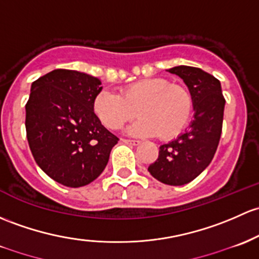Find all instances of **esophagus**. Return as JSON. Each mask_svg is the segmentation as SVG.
I'll use <instances>...</instances> for the list:
<instances>
[{"label": "esophagus", "mask_w": 259, "mask_h": 259, "mask_svg": "<svg viewBox=\"0 0 259 259\" xmlns=\"http://www.w3.org/2000/svg\"><path fill=\"white\" fill-rule=\"evenodd\" d=\"M121 141L124 144H127V145H139L140 144L139 140H130V139H121Z\"/></svg>", "instance_id": "obj_1"}]
</instances>
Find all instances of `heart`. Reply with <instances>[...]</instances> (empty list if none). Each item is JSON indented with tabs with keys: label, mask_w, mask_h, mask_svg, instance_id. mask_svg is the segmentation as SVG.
<instances>
[{
	"label": "heart",
	"mask_w": 259,
	"mask_h": 259,
	"mask_svg": "<svg viewBox=\"0 0 259 259\" xmlns=\"http://www.w3.org/2000/svg\"><path fill=\"white\" fill-rule=\"evenodd\" d=\"M95 115L104 126L119 130L138 115L129 129L138 137L170 140L179 137L189 124L194 108L190 92L165 78H149L129 84L121 94L102 91L93 103Z\"/></svg>",
	"instance_id": "1"
}]
</instances>
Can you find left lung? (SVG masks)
<instances>
[{
	"label": "left lung",
	"instance_id": "obj_1",
	"mask_svg": "<svg viewBox=\"0 0 259 259\" xmlns=\"http://www.w3.org/2000/svg\"><path fill=\"white\" fill-rule=\"evenodd\" d=\"M167 72L179 75L189 88L194 120L184 134L160 146L159 157L148 170L162 184L181 186L197 178L213 159L221 138L226 100L220 80L200 68L179 65Z\"/></svg>",
	"mask_w": 259,
	"mask_h": 259
}]
</instances>
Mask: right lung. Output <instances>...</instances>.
<instances>
[{
  "mask_svg": "<svg viewBox=\"0 0 259 259\" xmlns=\"http://www.w3.org/2000/svg\"><path fill=\"white\" fill-rule=\"evenodd\" d=\"M100 84L98 78L70 69H54L32 83L26 104L29 149L37 165L64 186L94 181L119 141L94 113Z\"/></svg>",
  "mask_w": 259,
  "mask_h": 259,
  "instance_id": "1",
  "label": "right lung"
}]
</instances>
